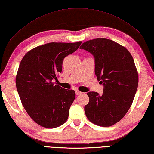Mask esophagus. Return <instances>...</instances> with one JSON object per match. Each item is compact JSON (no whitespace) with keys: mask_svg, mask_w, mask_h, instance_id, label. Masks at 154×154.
I'll use <instances>...</instances> for the list:
<instances>
[{"mask_svg":"<svg viewBox=\"0 0 154 154\" xmlns=\"http://www.w3.org/2000/svg\"><path fill=\"white\" fill-rule=\"evenodd\" d=\"M76 95H79V94H82V92H81L79 91H76Z\"/></svg>","mask_w":154,"mask_h":154,"instance_id":"obj_1","label":"esophagus"}]
</instances>
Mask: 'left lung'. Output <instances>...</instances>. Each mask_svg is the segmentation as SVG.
I'll return each mask as SVG.
<instances>
[{"label": "left lung", "mask_w": 154, "mask_h": 154, "mask_svg": "<svg viewBox=\"0 0 154 154\" xmlns=\"http://www.w3.org/2000/svg\"><path fill=\"white\" fill-rule=\"evenodd\" d=\"M80 48L94 56L95 74L104 86L103 95L87 93L86 117L98 126L113 125L129 111L137 91L139 78L134 60L125 48L108 39L89 40Z\"/></svg>", "instance_id": "8db88e82"}]
</instances>
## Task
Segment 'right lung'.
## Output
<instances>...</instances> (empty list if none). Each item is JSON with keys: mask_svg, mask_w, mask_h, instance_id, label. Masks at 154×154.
<instances>
[{"mask_svg": "<svg viewBox=\"0 0 154 154\" xmlns=\"http://www.w3.org/2000/svg\"><path fill=\"white\" fill-rule=\"evenodd\" d=\"M81 43H46L29 51L21 61L16 76L17 91L25 111L40 126L55 128L68 119L76 93L52 81L62 72L64 57Z\"/></svg>", "mask_w": 154, "mask_h": 154, "instance_id": "add662e5", "label": "right lung"}]
</instances>
